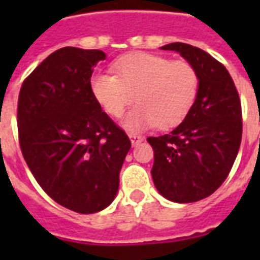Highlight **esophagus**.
Masks as SVG:
<instances>
[{
  "label": "esophagus",
  "mask_w": 260,
  "mask_h": 260,
  "mask_svg": "<svg viewBox=\"0 0 260 260\" xmlns=\"http://www.w3.org/2000/svg\"><path fill=\"white\" fill-rule=\"evenodd\" d=\"M129 139H131V143H132V146L134 147L139 146V144H140V143L144 140V138H143V136H139V135H135V134H131Z\"/></svg>",
  "instance_id": "34e87169"
}]
</instances>
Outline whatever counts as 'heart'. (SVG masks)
Wrapping results in <instances>:
<instances>
[{"mask_svg": "<svg viewBox=\"0 0 260 260\" xmlns=\"http://www.w3.org/2000/svg\"><path fill=\"white\" fill-rule=\"evenodd\" d=\"M112 67L116 75L94 73L90 77V91L112 117L122 116L135 94L139 105L122 121L131 132L178 125L197 98V71L183 60L138 52L117 59Z\"/></svg>", "mask_w": 260, "mask_h": 260, "instance_id": "1", "label": "heart"}]
</instances>
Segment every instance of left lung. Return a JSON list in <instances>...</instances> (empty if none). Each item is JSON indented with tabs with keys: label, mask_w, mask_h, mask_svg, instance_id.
I'll return each instance as SVG.
<instances>
[{
	"label": "left lung",
	"mask_w": 260,
	"mask_h": 260,
	"mask_svg": "<svg viewBox=\"0 0 260 260\" xmlns=\"http://www.w3.org/2000/svg\"><path fill=\"white\" fill-rule=\"evenodd\" d=\"M160 50L178 52L198 74L197 98L183 121L147 139L156 190L169 201L189 204L209 197L228 177L242 142V105L228 70L208 52L185 43Z\"/></svg>",
	"instance_id": "1"
}]
</instances>
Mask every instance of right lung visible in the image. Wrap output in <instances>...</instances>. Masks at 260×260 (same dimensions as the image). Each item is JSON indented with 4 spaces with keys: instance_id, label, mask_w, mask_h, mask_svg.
<instances>
[{
    "instance_id": "add662e5",
    "label": "right lung",
    "mask_w": 260,
    "mask_h": 260,
    "mask_svg": "<svg viewBox=\"0 0 260 260\" xmlns=\"http://www.w3.org/2000/svg\"><path fill=\"white\" fill-rule=\"evenodd\" d=\"M105 58L100 50L60 48L30 73L18 95V138L30 173L54 201L82 214L113 202L131 148L90 91L93 69Z\"/></svg>"
}]
</instances>
